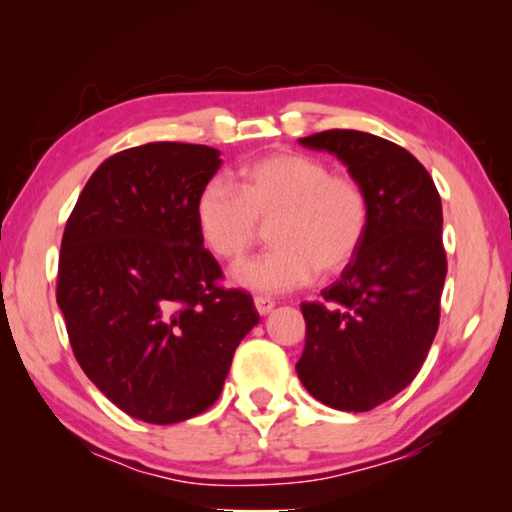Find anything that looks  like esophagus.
I'll use <instances>...</instances> for the list:
<instances>
[{"instance_id": "obj_1", "label": "esophagus", "mask_w": 512, "mask_h": 512, "mask_svg": "<svg viewBox=\"0 0 512 512\" xmlns=\"http://www.w3.org/2000/svg\"><path fill=\"white\" fill-rule=\"evenodd\" d=\"M275 307V300L268 298V296H255V309L259 311V316H266L268 311H273Z\"/></svg>"}]
</instances>
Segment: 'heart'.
I'll return each mask as SVG.
<instances>
[{"mask_svg": "<svg viewBox=\"0 0 512 512\" xmlns=\"http://www.w3.org/2000/svg\"><path fill=\"white\" fill-rule=\"evenodd\" d=\"M194 219L205 248L237 259L271 223L273 248L232 268L239 287L262 293L300 289L345 271L370 228V196L352 173H334L316 155L282 151L244 164L237 187L210 178L198 189Z\"/></svg>", "mask_w": 512, "mask_h": 512, "instance_id": "heart-1", "label": "heart"}]
</instances>
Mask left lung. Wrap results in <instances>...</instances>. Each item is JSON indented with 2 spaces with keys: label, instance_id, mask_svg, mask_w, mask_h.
I'll list each match as a JSON object with an SVG mask.
<instances>
[{
  "label": "left lung",
  "instance_id": "left-lung-1",
  "mask_svg": "<svg viewBox=\"0 0 512 512\" xmlns=\"http://www.w3.org/2000/svg\"><path fill=\"white\" fill-rule=\"evenodd\" d=\"M334 153L370 196L357 257L320 302H302V386L332 409L370 411L418 375L440 323L447 275L443 205L418 158L384 137L332 128L300 137Z\"/></svg>",
  "mask_w": 512,
  "mask_h": 512
}]
</instances>
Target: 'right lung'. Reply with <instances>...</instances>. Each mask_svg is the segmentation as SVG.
Returning <instances> with one entry per match:
<instances>
[{
	"label": "right lung",
	"instance_id": "obj_1",
	"mask_svg": "<svg viewBox=\"0 0 512 512\" xmlns=\"http://www.w3.org/2000/svg\"><path fill=\"white\" fill-rule=\"evenodd\" d=\"M205 144L151 142L92 173L69 214L56 300L92 384L131 418L173 424L219 400L253 298L225 289L194 219L219 169Z\"/></svg>",
	"mask_w": 512,
	"mask_h": 512
}]
</instances>
